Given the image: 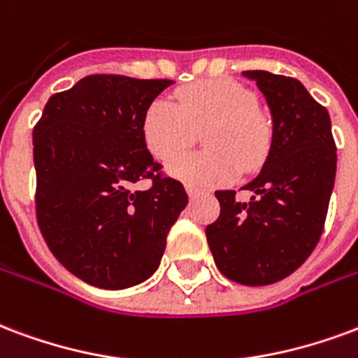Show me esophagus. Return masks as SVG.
I'll return each instance as SVG.
<instances>
[{
    "mask_svg": "<svg viewBox=\"0 0 358 358\" xmlns=\"http://www.w3.org/2000/svg\"><path fill=\"white\" fill-rule=\"evenodd\" d=\"M186 192H187V195H189V197H197V195H199V189H197V187L195 186H186Z\"/></svg>",
    "mask_w": 358,
    "mask_h": 358,
    "instance_id": "esophagus-1",
    "label": "esophagus"
}]
</instances>
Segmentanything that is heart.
<instances>
[{"label":"heart","mask_w":358,"mask_h":358,"mask_svg":"<svg viewBox=\"0 0 358 358\" xmlns=\"http://www.w3.org/2000/svg\"><path fill=\"white\" fill-rule=\"evenodd\" d=\"M203 132L210 150L176 159L169 171L197 187L229 184L241 165L254 171L266 161L271 134L258 112V98L233 79H203L182 87L176 104L153 100L142 119V138L148 152L161 163L184 153Z\"/></svg>","instance_id":"b5f03b06"}]
</instances>
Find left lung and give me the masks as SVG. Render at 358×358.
Instances as JSON below:
<instances>
[{"instance_id": "1", "label": "left lung", "mask_w": 358, "mask_h": 358, "mask_svg": "<svg viewBox=\"0 0 358 358\" xmlns=\"http://www.w3.org/2000/svg\"><path fill=\"white\" fill-rule=\"evenodd\" d=\"M264 92L273 138L262 172L243 189L216 192L220 216L206 226L216 267L246 287L273 285L294 273L319 243L336 178V142L327 108L294 78L243 71Z\"/></svg>"}]
</instances>
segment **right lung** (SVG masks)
<instances>
[{"instance_id": "obj_1", "label": "right lung", "mask_w": 358, "mask_h": 358, "mask_svg": "<svg viewBox=\"0 0 358 358\" xmlns=\"http://www.w3.org/2000/svg\"><path fill=\"white\" fill-rule=\"evenodd\" d=\"M171 79L87 76L45 104L34 127L36 216L49 250L92 287L119 290L155 273L187 205L142 138L148 106ZM150 179L142 192L131 186Z\"/></svg>"}]
</instances>
